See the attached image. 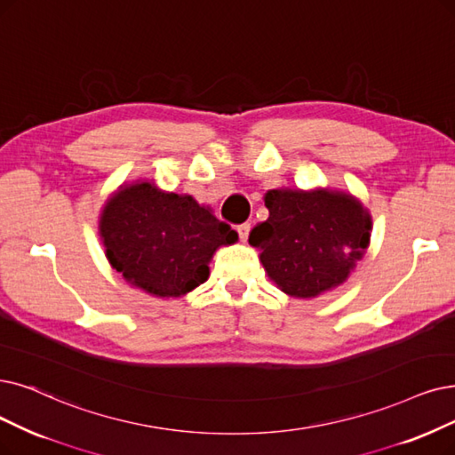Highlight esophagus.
I'll use <instances>...</instances> for the list:
<instances>
[{"instance_id":"obj_1","label":"esophagus","mask_w":455,"mask_h":455,"mask_svg":"<svg viewBox=\"0 0 455 455\" xmlns=\"http://www.w3.org/2000/svg\"><path fill=\"white\" fill-rule=\"evenodd\" d=\"M237 233H239L241 241L246 243V241H248V235H250V224H241V226L237 228Z\"/></svg>"}]
</instances>
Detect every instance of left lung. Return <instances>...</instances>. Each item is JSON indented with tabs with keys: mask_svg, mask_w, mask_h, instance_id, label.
Returning a JSON list of instances; mask_svg holds the SVG:
<instances>
[{
	"mask_svg": "<svg viewBox=\"0 0 455 455\" xmlns=\"http://www.w3.org/2000/svg\"><path fill=\"white\" fill-rule=\"evenodd\" d=\"M265 207L268 218L248 243L289 297L315 299L341 285L370 246V211L349 192L276 188L265 194Z\"/></svg>",
	"mask_w": 455,
	"mask_h": 455,
	"instance_id": "left-lung-1",
	"label": "left lung"
}]
</instances>
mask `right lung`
<instances>
[{
    "mask_svg": "<svg viewBox=\"0 0 455 455\" xmlns=\"http://www.w3.org/2000/svg\"><path fill=\"white\" fill-rule=\"evenodd\" d=\"M99 235L112 268L158 299L183 297L207 282L214 251L239 241L211 207L160 190L153 180L121 185L108 197Z\"/></svg>",
    "mask_w": 455,
    "mask_h": 455,
    "instance_id": "obj_1",
    "label": "right lung"
}]
</instances>
